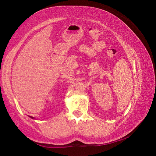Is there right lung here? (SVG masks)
Listing matches in <instances>:
<instances>
[{"label": "right lung", "instance_id": "right-lung-1", "mask_svg": "<svg viewBox=\"0 0 156 156\" xmlns=\"http://www.w3.org/2000/svg\"><path fill=\"white\" fill-rule=\"evenodd\" d=\"M31 118H33V117H31Z\"/></svg>", "mask_w": 156, "mask_h": 156}]
</instances>
